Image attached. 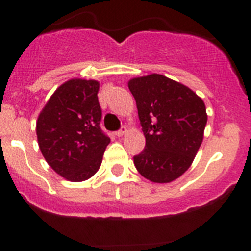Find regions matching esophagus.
Here are the masks:
<instances>
[{"instance_id": "esophagus-1", "label": "esophagus", "mask_w": 251, "mask_h": 251, "mask_svg": "<svg viewBox=\"0 0 251 251\" xmlns=\"http://www.w3.org/2000/svg\"><path fill=\"white\" fill-rule=\"evenodd\" d=\"M127 132V128L126 127H122L121 129L119 130H117V132H115V136L117 137H123L124 136V133Z\"/></svg>"}]
</instances>
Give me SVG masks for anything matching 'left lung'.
<instances>
[{
  "mask_svg": "<svg viewBox=\"0 0 251 251\" xmlns=\"http://www.w3.org/2000/svg\"><path fill=\"white\" fill-rule=\"evenodd\" d=\"M128 86L146 137L134 166L152 182H171L188 170L202 143L205 104L190 88L159 74L134 77Z\"/></svg>",
  "mask_w": 251,
  "mask_h": 251,
  "instance_id": "1",
  "label": "left lung"
}]
</instances>
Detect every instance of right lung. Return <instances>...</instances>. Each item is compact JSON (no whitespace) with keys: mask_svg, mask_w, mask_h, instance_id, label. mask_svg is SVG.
I'll return each instance as SVG.
<instances>
[{"mask_svg":"<svg viewBox=\"0 0 251 251\" xmlns=\"http://www.w3.org/2000/svg\"><path fill=\"white\" fill-rule=\"evenodd\" d=\"M99 83L73 79L59 86L36 123L39 147L50 167L80 182L99 170L110 138L100 128Z\"/></svg>","mask_w":251,"mask_h":251,"instance_id":"1","label":"right lung"}]
</instances>
